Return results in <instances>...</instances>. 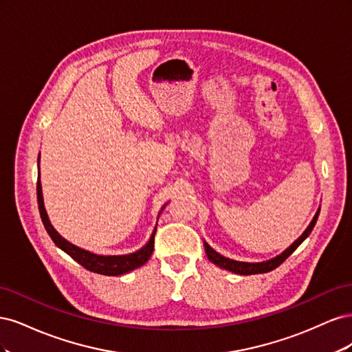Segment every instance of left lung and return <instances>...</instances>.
I'll list each match as a JSON object with an SVG mask.
<instances>
[{
	"instance_id": "8db88e82",
	"label": "left lung",
	"mask_w": 352,
	"mask_h": 352,
	"mask_svg": "<svg viewBox=\"0 0 352 352\" xmlns=\"http://www.w3.org/2000/svg\"><path fill=\"white\" fill-rule=\"evenodd\" d=\"M318 212H320V208L317 210V212L314 214L313 220L310 221V225L307 226V229L302 232V235L298 238L295 242H292V245H289L282 254L276 255L274 258H270L267 261H261V263H247V261H236V260H232V258H228V257H223L221 254H219L216 250H212L210 245L204 241V248H206V254L208 260L212 263L219 265L220 269H225L228 272H232V273H236V274H242V276H248V274H258V273H267V272H272L274 270L278 265H280L289 255L300 247V245L305 241V238L310 235L316 221H317V217H318Z\"/></svg>"
}]
</instances>
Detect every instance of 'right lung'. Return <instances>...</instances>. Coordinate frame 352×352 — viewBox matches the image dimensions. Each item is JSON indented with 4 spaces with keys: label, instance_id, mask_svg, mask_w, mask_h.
Segmentation results:
<instances>
[{
    "label": "right lung",
    "instance_id": "obj_1",
    "mask_svg": "<svg viewBox=\"0 0 352 352\" xmlns=\"http://www.w3.org/2000/svg\"><path fill=\"white\" fill-rule=\"evenodd\" d=\"M38 167H39V157H38ZM36 195H38L39 214H41L42 223H44V226L48 232V235L51 236V239L54 241V243L60 250L69 254L74 261H78L87 270L98 273V274H104V276H122V274L129 273L138 267H141V265H144L148 260H150L151 254L154 251V235H155L157 226L154 228V230L151 233L150 241H148L144 247L138 251L131 252V254H123V255H100V254L91 252L88 250H83V248L78 247V245L69 242L67 239H65L60 235V233L54 229V226L51 225L45 206H44V197H42V185H41L39 176H38V184H36ZM163 208H162V211H163Z\"/></svg>",
    "mask_w": 352,
    "mask_h": 352
}]
</instances>
